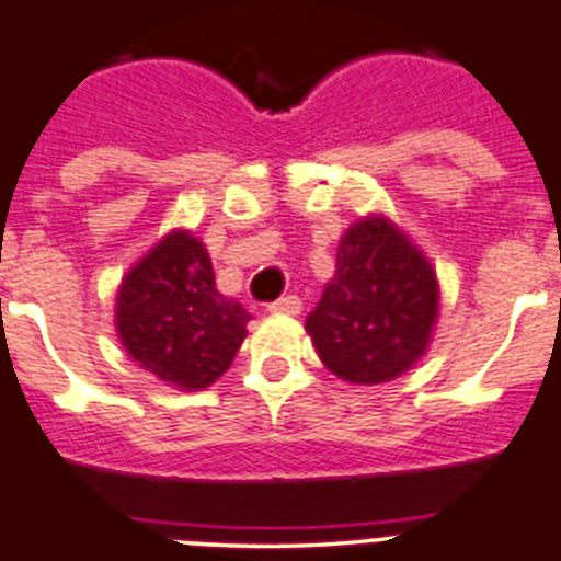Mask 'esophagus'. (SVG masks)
<instances>
[{
	"label": "esophagus",
	"mask_w": 561,
	"mask_h": 561,
	"mask_svg": "<svg viewBox=\"0 0 561 561\" xmlns=\"http://www.w3.org/2000/svg\"><path fill=\"white\" fill-rule=\"evenodd\" d=\"M300 298L298 295H286V298L275 300V304H270V312L272 314H300Z\"/></svg>",
	"instance_id": "obj_1"
}]
</instances>
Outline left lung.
<instances>
[{
  "label": "left lung",
  "mask_w": 561,
  "mask_h": 561,
  "mask_svg": "<svg viewBox=\"0 0 561 561\" xmlns=\"http://www.w3.org/2000/svg\"><path fill=\"white\" fill-rule=\"evenodd\" d=\"M439 312L431 263L382 215L352 224L337 270L306 318L323 366L357 386L389 382L425 354Z\"/></svg>",
  "instance_id": "left-lung-1"
}]
</instances>
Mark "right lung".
Segmentation results:
<instances>
[{
  "mask_svg": "<svg viewBox=\"0 0 561 561\" xmlns=\"http://www.w3.org/2000/svg\"><path fill=\"white\" fill-rule=\"evenodd\" d=\"M249 312L215 289L198 238L175 229L118 286L116 329L141 368L181 391L213 386L247 337Z\"/></svg>",
  "mask_w": 561,
  "mask_h": 561,
  "instance_id": "1",
  "label": "right lung"
}]
</instances>
